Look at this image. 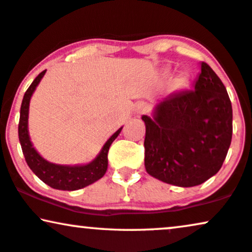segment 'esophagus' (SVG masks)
<instances>
[{
  "label": "esophagus",
  "instance_id": "1",
  "mask_svg": "<svg viewBox=\"0 0 252 252\" xmlns=\"http://www.w3.org/2000/svg\"><path fill=\"white\" fill-rule=\"evenodd\" d=\"M148 111V106L145 103H138L136 106V113L137 114H144Z\"/></svg>",
  "mask_w": 252,
  "mask_h": 252
}]
</instances>
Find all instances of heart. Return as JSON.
I'll use <instances>...</instances> for the list:
<instances>
[{
  "label": "heart",
  "mask_w": 252,
  "mask_h": 252,
  "mask_svg": "<svg viewBox=\"0 0 252 252\" xmlns=\"http://www.w3.org/2000/svg\"><path fill=\"white\" fill-rule=\"evenodd\" d=\"M186 82H187V79L185 78L184 75H180V76H178V78H177V80H176V84H177L178 86H180V87H183V86L186 85Z\"/></svg>",
  "instance_id": "obj_1"
}]
</instances>
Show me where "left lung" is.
Returning a JSON list of instances; mask_svg holds the SVG:
<instances>
[{
	"label": "left lung",
	"instance_id": "1",
	"mask_svg": "<svg viewBox=\"0 0 252 252\" xmlns=\"http://www.w3.org/2000/svg\"><path fill=\"white\" fill-rule=\"evenodd\" d=\"M145 123V170L179 187H193L215 176L232 136V108L221 79L206 63L192 91L168 95Z\"/></svg>",
	"mask_w": 252,
	"mask_h": 252
}]
</instances>
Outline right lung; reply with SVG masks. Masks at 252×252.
<instances>
[{"label":"right lung","instance_id":"add662e5","mask_svg":"<svg viewBox=\"0 0 252 252\" xmlns=\"http://www.w3.org/2000/svg\"><path fill=\"white\" fill-rule=\"evenodd\" d=\"M45 72L46 71H43L38 74L32 84L30 85V87L28 88V91L25 92L23 101H22L20 124H18V137H20L22 151H23L25 160H27V164L31 168V171L50 187L62 190H76L84 189V187L95 183L104 176L108 168V151H109L111 143L115 141L116 137L120 135L123 126H121L104 143L101 151L91 163L82 165H60L50 163L45 158L41 157L37 152V150L33 148L30 136H29L28 128L29 107H30L31 96H32L33 92L36 91L38 84L43 79Z\"/></svg>","mask_w":252,"mask_h":252}]
</instances>
